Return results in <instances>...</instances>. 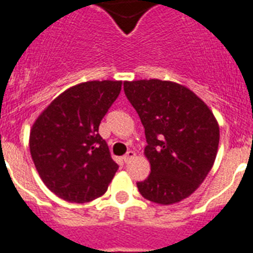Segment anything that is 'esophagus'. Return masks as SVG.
<instances>
[{"instance_id": "obj_1", "label": "esophagus", "mask_w": 253, "mask_h": 253, "mask_svg": "<svg viewBox=\"0 0 253 253\" xmlns=\"http://www.w3.org/2000/svg\"><path fill=\"white\" fill-rule=\"evenodd\" d=\"M135 156H136V154H135L134 151H128V152H127V154L123 156V162L127 164V163H130L131 160L135 158Z\"/></svg>"}]
</instances>
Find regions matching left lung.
Segmentation results:
<instances>
[{"label":"left lung","mask_w":253,"mask_h":253,"mask_svg":"<svg viewBox=\"0 0 253 253\" xmlns=\"http://www.w3.org/2000/svg\"><path fill=\"white\" fill-rule=\"evenodd\" d=\"M125 94L142 121L151 174L136 186L155 204H178L200 188L215 162L219 125L210 107L173 81L123 83Z\"/></svg>","instance_id":"1"}]
</instances>
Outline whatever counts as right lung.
<instances>
[{"label":"right lung","instance_id":"add662e5","mask_svg":"<svg viewBox=\"0 0 253 253\" xmlns=\"http://www.w3.org/2000/svg\"><path fill=\"white\" fill-rule=\"evenodd\" d=\"M122 81H86L59 94L30 131V154L44 185L59 198L85 204L106 193L118 164L98 134Z\"/></svg>","mask_w":253,"mask_h":253}]
</instances>
